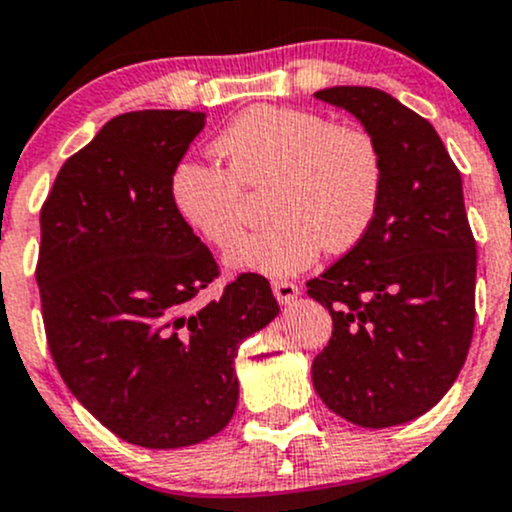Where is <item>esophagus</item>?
Wrapping results in <instances>:
<instances>
[{"instance_id":"esophagus-1","label":"esophagus","mask_w":512,"mask_h":512,"mask_svg":"<svg viewBox=\"0 0 512 512\" xmlns=\"http://www.w3.org/2000/svg\"><path fill=\"white\" fill-rule=\"evenodd\" d=\"M272 292H275L277 302L280 304H289L292 299H297L299 294V287L294 285V282H272Z\"/></svg>"}]
</instances>
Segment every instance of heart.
Segmentation results:
<instances>
[{"label":"heart","instance_id":"1","mask_svg":"<svg viewBox=\"0 0 512 512\" xmlns=\"http://www.w3.org/2000/svg\"><path fill=\"white\" fill-rule=\"evenodd\" d=\"M213 151L227 168L180 160L168 198L195 237L227 250L240 235L242 188L270 185L267 218L275 223L232 247V270L297 275L322 247L339 255L359 245L379 215L386 158L364 126L304 108L252 106L218 133Z\"/></svg>","mask_w":512,"mask_h":512}]
</instances>
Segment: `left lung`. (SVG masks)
Here are the masks:
<instances>
[{
    "instance_id": "obj_1",
    "label": "left lung",
    "mask_w": 512,
    "mask_h": 512,
    "mask_svg": "<svg viewBox=\"0 0 512 512\" xmlns=\"http://www.w3.org/2000/svg\"><path fill=\"white\" fill-rule=\"evenodd\" d=\"M314 96L374 133L386 185L369 235L307 282L334 324L312 381L319 399L356 426H396L443 399L471 347L476 240L461 173L436 128L394 96L369 86Z\"/></svg>"
}]
</instances>
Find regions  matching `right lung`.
<instances>
[{
	"instance_id": "right-lung-1",
	"label": "right lung",
	"mask_w": 512,
	"mask_h": 512,
	"mask_svg": "<svg viewBox=\"0 0 512 512\" xmlns=\"http://www.w3.org/2000/svg\"><path fill=\"white\" fill-rule=\"evenodd\" d=\"M203 126L198 111L121 113L61 165L41 205L36 282L56 369L108 431L146 448L223 431L237 349L280 312L252 272L198 304L220 267L168 183Z\"/></svg>"
}]
</instances>
